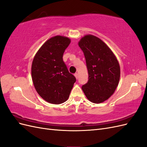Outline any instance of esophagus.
Here are the masks:
<instances>
[{"mask_svg": "<svg viewBox=\"0 0 147 147\" xmlns=\"http://www.w3.org/2000/svg\"><path fill=\"white\" fill-rule=\"evenodd\" d=\"M74 75H75V78H76L77 79V78H78V74H77V73H75V74H74Z\"/></svg>", "mask_w": 147, "mask_h": 147, "instance_id": "obj_1", "label": "esophagus"}]
</instances>
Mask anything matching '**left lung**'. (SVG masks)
Wrapping results in <instances>:
<instances>
[{
  "label": "left lung",
  "mask_w": 147,
  "mask_h": 147,
  "mask_svg": "<svg viewBox=\"0 0 147 147\" xmlns=\"http://www.w3.org/2000/svg\"><path fill=\"white\" fill-rule=\"evenodd\" d=\"M85 57L88 83L82 89L87 99L99 104L107 100L118 86L120 78L118 61L110 48L94 35H86L78 42Z\"/></svg>",
  "instance_id": "8db88e82"
}]
</instances>
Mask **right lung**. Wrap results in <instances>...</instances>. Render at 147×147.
<instances>
[{
    "instance_id": "obj_1",
    "label": "right lung",
    "mask_w": 147,
    "mask_h": 147,
    "mask_svg": "<svg viewBox=\"0 0 147 147\" xmlns=\"http://www.w3.org/2000/svg\"><path fill=\"white\" fill-rule=\"evenodd\" d=\"M70 40L57 35L39 49L32 61L31 74L38 94L47 102L60 104L68 99L76 78L69 73L63 54Z\"/></svg>"
}]
</instances>
